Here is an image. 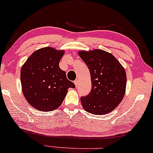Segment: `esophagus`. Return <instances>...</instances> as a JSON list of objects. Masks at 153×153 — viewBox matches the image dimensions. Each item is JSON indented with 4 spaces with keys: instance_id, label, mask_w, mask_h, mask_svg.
<instances>
[{
    "instance_id": "34e87169",
    "label": "esophagus",
    "mask_w": 153,
    "mask_h": 153,
    "mask_svg": "<svg viewBox=\"0 0 153 153\" xmlns=\"http://www.w3.org/2000/svg\"><path fill=\"white\" fill-rule=\"evenodd\" d=\"M78 82H79V81H78V79H76V80H75V81H74V83H75V85H76V86H78Z\"/></svg>"
}]
</instances>
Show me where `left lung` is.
I'll return each mask as SVG.
<instances>
[{"label": "left lung", "instance_id": "8db88e82", "mask_svg": "<svg viewBox=\"0 0 153 153\" xmlns=\"http://www.w3.org/2000/svg\"><path fill=\"white\" fill-rule=\"evenodd\" d=\"M79 56L90 71L92 85L89 94L80 98L82 107L93 114L110 113L124 97L127 84L125 70L106 51H80Z\"/></svg>", "mask_w": 153, "mask_h": 153}]
</instances>
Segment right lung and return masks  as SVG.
<instances>
[{
    "label": "right lung",
    "instance_id": "1",
    "mask_svg": "<svg viewBox=\"0 0 153 153\" xmlns=\"http://www.w3.org/2000/svg\"><path fill=\"white\" fill-rule=\"evenodd\" d=\"M63 54L64 51L45 47L35 51L22 66L23 94L28 103L39 111H52L58 108L68 89L75 87L59 67Z\"/></svg>",
    "mask_w": 153,
    "mask_h": 153
}]
</instances>
